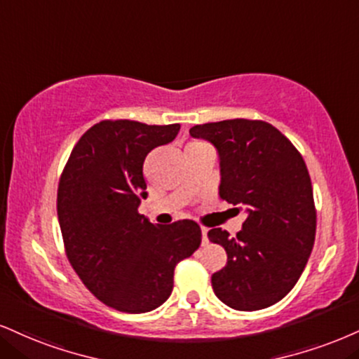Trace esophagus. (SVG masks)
<instances>
[{
    "label": "esophagus",
    "mask_w": 359,
    "mask_h": 359,
    "mask_svg": "<svg viewBox=\"0 0 359 359\" xmlns=\"http://www.w3.org/2000/svg\"><path fill=\"white\" fill-rule=\"evenodd\" d=\"M201 232H202V245H205L207 243H209V239H207V232H209V231H207L205 227H202Z\"/></svg>",
    "instance_id": "34e87169"
}]
</instances>
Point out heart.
Returning <instances> with one entry per match:
<instances>
[{
	"mask_svg": "<svg viewBox=\"0 0 359 359\" xmlns=\"http://www.w3.org/2000/svg\"><path fill=\"white\" fill-rule=\"evenodd\" d=\"M189 147H209V145H207L205 142H192V144Z\"/></svg>",
	"mask_w": 359,
	"mask_h": 359,
	"instance_id": "obj_1",
	"label": "heart"
}]
</instances>
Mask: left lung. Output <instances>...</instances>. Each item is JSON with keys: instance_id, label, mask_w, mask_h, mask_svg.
<instances>
[{"instance_id": "1", "label": "left lung", "mask_w": 359, "mask_h": 359, "mask_svg": "<svg viewBox=\"0 0 359 359\" xmlns=\"http://www.w3.org/2000/svg\"><path fill=\"white\" fill-rule=\"evenodd\" d=\"M191 135L217 149L219 196L248 212L234 237L221 227L207 232L227 252V264L212 274L215 296L237 311L269 308L294 287L314 245L308 167L296 147L262 120L196 125Z\"/></svg>"}]
</instances>
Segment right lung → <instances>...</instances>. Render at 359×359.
I'll return each mask as SVG.
<instances>
[{
	"label": "right lung",
	"instance_id": "obj_1",
	"mask_svg": "<svg viewBox=\"0 0 359 359\" xmlns=\"http://www.w3.org/2000/svg\"><path fill=\"white\" fill-rule=\"evenodd\" d=\"M179 130V123L103 120L76 142L60 177L56 209L68 261L97 299L123 313L165 303L175 266L201 245L197 222L158 226L138 214L147 154Z\"/></svg>",
	"mask_w": 359,
	"mask_h": 359
}]
</instances>
